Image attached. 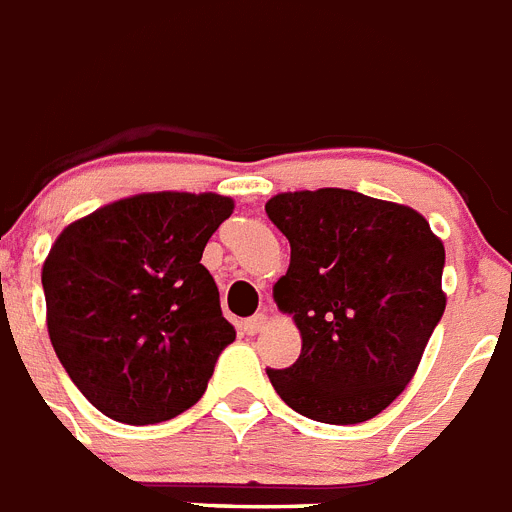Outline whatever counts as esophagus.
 I'll list each match as a JSON object with an SVG mask.
<instances>
[{"instance_id": "34e87169", "label": "esophagus", "mask_w": 512, "mask_h": 512, "mask_svg": "<svg viewBox=\"0 0 512 512\" xmlns=\"http://www.w3.org/2000/svg\"><path fill=\"white\" fill-rule=\"evenodd\" d=\"M265 324H268V317L265 314H255V317L244 319V332L247 335H257V332L265 330Z\"/></svg>"}]
</instances>
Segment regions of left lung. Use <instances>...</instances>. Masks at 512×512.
I'll return each instance as SVG.
<instances>
[{
	"label": "left lung",
	"mask_w": 512,
	"mask_h": 512,
	"mask_svg": "<svg viewBox=\"0 0 512 512\" xmlns=\"http://www.w3.org/2000/svg\"><path fill=\"white\" fill-rule=\"evenodd\" d=\"M265 213L291 242L273 299L301 332L291 368H268L299 415L355 425L415 376L446 309V250L422 213L355 190L278 193Z\"/></svg>",
	"instance_id": "8db88e82"
}]
</instances>
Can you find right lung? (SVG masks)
Masks as SVG:
<instances>
[{
	"label": "right lung",
	"mask_w": 512,
	"mask_h": 512,
	"mask_svg": "<svg viewBox=\"0 0 512 512\" xmlns=\"http://www.w3.org/2000/svg\"><path fill=\"white\" fill-rule=\"evenodd\" d=\"M234 211L216 193H141L59 234L43 262L46 324L69 379L102 415L154 425L190 410L237 332L201 265Z\"/></svg>",
	"instance_id": "1"
}]
</instances>
